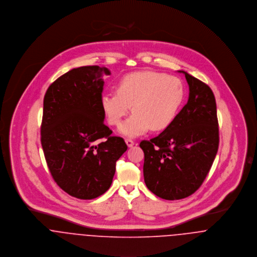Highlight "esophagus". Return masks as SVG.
Masks as SVG:
<instances>
[{"mask_svg":"<svg viewBox=\"0 0 257 257\" xmlns=\"http://www.w3.org/2000/svg\"><path fill=\"white\" fill-rule=\"evenodd\" d=\"M125 142H126L127 146H128L129 148H131V147H133V146H134V141H133V140H131V139H126V140H125Z\"/></svg>","mask_w":257,"mask_h":257,"instance_id":"1","label":"esophagus"}]
</instances>
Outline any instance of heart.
Wrapping results in <instances>:
<instances>
[{
    "label": "heart",
    "mask_w": 257,
    "mask_h": 257,
    "mask_svg": "<svg viewBox=\"0 0 257 257\" xmlns=\"http://www.w3.org/2000/svg\"><path fill=\"white\" fill-rule=\"evenodd\" d=\"M185 95L182 82L157 72H136L125 76L116 92H106L101 106L110 125L117 126L130 110L133 112L119 128L128 137L142 135L151 128L161 131L169 127Z\"/></svg>",
    "instance_id": "obj_1"
}]
</instances>
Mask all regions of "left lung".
Wrapping results in <instances>:
<instances>
[{
	"label": "left lung",
	"instance_id": "8db88e82",
	"mask_svg": "<svg viewBox=\"0 0 257 257\" xmlns=\"http://www.w3.org/2000/svg\"><path fill=\"white\" fill-rule=\"evenodd\" d=\"M185 75L187 103L159 136L140 143L144 180L155 195L166 200L193 194L205 180L219 148L216 99L205 83Z\"/></svg>",
	"mask_w": 257,
	"mask_h": 257
}]
</instances>
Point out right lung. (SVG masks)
Returning <instances> with one entry per match:
<instances>
[{"label":"right lung","mask_w":257,"mask_h":257,"mask_svg":"<svg viewBox=\"0 0 257 257\" xmlns=\"http://www.w3.org/2000/svg\"><path fill=\"white\" fill-rule=\"evenodd\" d=\"M103 74L110 71L72 69L50 85L43 100L41 145L48 169L58 185L79 199H93L109 189L116 162L127 150L123 138L111 136L103 123Z\"/></svg>","instance_id":"1"}]
</instances>
